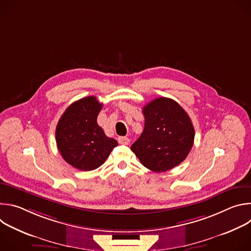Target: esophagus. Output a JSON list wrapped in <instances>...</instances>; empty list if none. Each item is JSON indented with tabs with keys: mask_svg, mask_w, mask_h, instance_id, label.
Returning a JSON list of instances; mask_svg holds the SVG:
<instances>
[{
	"mask_svg": "<svg viewBox=\"0 0 251 251\" xmlns=\"http://www.w3.org/2000/svg\"><path fill=\"white\" fill-rule=\"evenodd\" d=\"M130 142V139L128 137H124V136H120L118 138V143L119 144H122V145H128Z\"/></svg>",
	"mask_w": 251,
	"mask_h": 251,
	"instance_id": "obj_1",
	"label": "esophagus"
}]
</instances>
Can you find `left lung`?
Returning a JSON list of instances; mask_svg holds the SVG:
<instances>
[{"instance_id": "1", "label": "left lung", "mask_w": 251, "mask_h": 251, "mask_svg": "<svg viewBox=\"0 0 251 251\" xmlns=\"http://www.w3.org/2000/svg\"><path fill=\"white\" fill-rule=\"evenodd\" d=\"M145 126L131 150L147 169L163 173L189 155L195 129L188 113L175 100L160 97L143 108Z\"/></svg>"}]
</instances>
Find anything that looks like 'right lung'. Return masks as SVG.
Masks as SVG:
<instances>
[{
    "label": "right lung",
    "instance_id": "obj_1",
    "mask_svg": "<svg viewBox=\"0 0 251 251\" xmlns=\"http://www.w3.org/2000/svg\"><path fill=\"white\" fill-rule=\"evenodd\" d=\"M102 105L95 96L81 98L67 107L56 125L57 149L65 162L78 170L97 169L118 145L97 124Z\"/></svg>",
    "mask_w": 251,
    "mask_h": 251
}]
</instances>
